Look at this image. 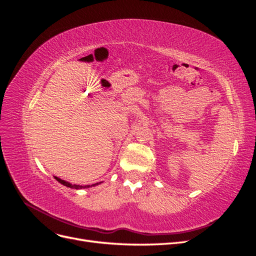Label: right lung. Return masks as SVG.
I'll return each mask as SVG.
<instances>
[{
    "mask_svg": "<svg viewBox=\"0 0 256 256\" xmlns=\"http://www.w3.org/2000/svg\"><path fill=\"white\" fill-rule=\"evenodd\" d=\"M54 178H56V180L60 184H64V186H66V187H69V188H74V189H85V188H90V187H92V186H97V184H102V182H99V184L97 182V184H92V186H90V184L80 186V184H70V182H65V180H60V178H58V177H56V176H54Z\"/></svg>",
    "mask_w": 256,
    "mask_h": 256,
    "instance_id": "obj_1",
    "label": "right lung"
}]
</instances>
